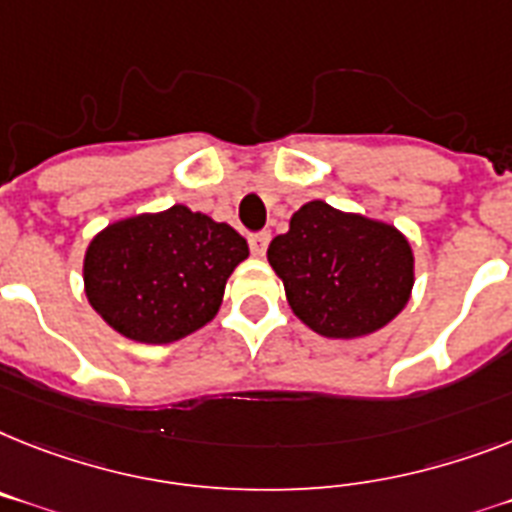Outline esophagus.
Instances as JSON below:
<instances>
[{"label":"esophagus","mask_w":512,"mask_h":512,"mask_svg":"<svg viewBox=\"0 0 512 512\" xmlns=\"http://www.w3.org/2000/svg\"><path fill=\"white\" fill-rule=\"evenodd\" d=\"M269 240H272V235L269 232H256V235H251L248 238V246H251V253L256 256V259H261L266 253V248H269Z\"/></svg>","instance_id":"obj_1"}]
</instances>
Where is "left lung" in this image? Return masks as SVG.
<instances>
[{
	"label": "left lung",
	"instance_id": "obj_1",
	"mask_svg": "<svg viewBox=\"0 0 512 512\" xmlns=\"http://www.w3.org/2000/svg\"><path fill=\"white\" fill-rule=\"evenodd\" d=\"M266 259L293 314L332 340L387 327L408 306L416 282L413 248L398 227L319 198L295 211Z\"/></svg>",
	"mask_w": 512,
	"mask_h": 512
}]
</instances>
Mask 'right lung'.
I'll return each mask as SVG.
<instances>
[{"mask_svg": "<svg viewBox=\"0 0 512 512\" xmlns=\"http://www.w3.org/2000/svg\"><path fill=\"white\" fill-rule=\"evenodd\" d=\"M248 243L225 222L175 204L117 219L88 243L83 290L122 337L167 345L217 316Z\"/></svg>", "mask_w": 512, "mask_h": 512, "instance_id": "obj_1", "label": "right lung"}]
</instances>
